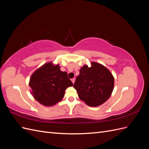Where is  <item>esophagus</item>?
I'll return each instance as SVG.
<instances>
[{
	"label": "esophagus",
	"mask_w": 149,
	"mask_h": 149,
	"mask_svg": "<svg viewBox=\"0 0 149 149\" xmlns=\"http://www.w3.org/2000/svg\"><path fill=\"white\" fill-rule=\"evenodd\" d=\"M71 81H72V83H73L74 84V82H75V78L71 79Z\"/></svg>",
	"instance_id": "1"
}]
</instances>
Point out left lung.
Wrapping results in <instances>:
<instances>
[{
	"label": "left lung",
	"instance_id": "left-lung-1",
	"mask_svg": "<svg viewBox=\"0 0 149 149\" xmlns=\"http://www.w3.org/2000/svg\"><path fill=\"white\" fill-rule=\"evenodd\" d=\"M114 86V78L111 71L104 65L92 61L90 67L84 65L81 68L73 87L86 104L97 107L110 97Z\"/></svg>",
	"mask_w": 149,
	"mask_h": 149
}]
</instances>
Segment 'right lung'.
<instances>
[{
    "label": "right lung",
    "mask_w": 149,
    "mask_h": 149,
    "mask_svg": "<svg viewBox=\"0 0 149 149\" xmlns=\"http://www.w3.org/2000/svg\"><path fill=\"white\" fill-rule=\"evenodd\" d=\"M31 95L41 104L50 107L63 98L65 90L73 84L66 71L60 70V65L46 63L35 70L29 81Z\"/></svg>",
    "instance_id": "1"
}]
</instances>
